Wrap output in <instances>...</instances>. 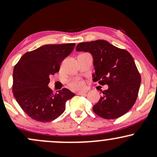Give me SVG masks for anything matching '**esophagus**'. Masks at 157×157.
<instances>
[{
	"mask_svg": "<svg viewBox=\"0 0 157 157\" xmlns=\"http://www.w3.org/2000/svg\"><path fill=\"white\" fill-rule=\"evenodd\" d=\"M86 92H87L86 91H78V92H77V94H78V95H84V94H86Z\"/></svg>",
	"mask_w": 157,
	"mask_h": 157,
	"instance_id": "34e87169",
	"label": "esophagus"
}]
</instances>
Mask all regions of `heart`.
Returning a JSON list of instances; mask_svg holds the SVG:
<instances>
[{"mask_svg":"<svg viewBox=\"0 0 157 157\" xmlns=\"http://www.w3.org/2000/svg\"><path fill=\"white\" fill-rule=\"evenodd\" d=\"M69 86L71 89H81L84 86V82L80 79H75L69 82Z\"/></svg>","mask_w":157,"mask_h":157,"instance_id":"heart-1","label":"heart"}]
</instances>
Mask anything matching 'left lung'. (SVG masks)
<instances>
[{"instance_id": "obj_1", "label": "left lung", "mask_w": 157, "mask_h": 157, "mask_svg": "<svg viewBox=\"0 0 157 157\" xmlns=\"http://www.w3.org/2000/svg\"><path fill=\"white\" fill-rule=\"evenodd\" d=\"M76 51L92 55L93 80L109 86L93 106L94 112L107 120L127 113L136 102L141 83V76L131 54L104 40L80 43Z\"/></svg>"}]
</instances>
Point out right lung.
Listing matches in <instances>:
<instances>
[{"label":"right lung","instance_id":"1","mask_svg":"<svg viewBox=\"0 0 157 157\" xmlns=\"http://www.w3.org/2000/svg\"><path fill=\"white\" fill-rule=\"evenodd\" d=\"M75 44L44 45L24 54L13 70L12 91L25 113L36 121L47 122L60 116L66 102L75 93L63 89L57 94L48 86L49 77L59 71L60 63Z\"/></svg>","mask_w":157,"mask_h":157}]
</instances>
